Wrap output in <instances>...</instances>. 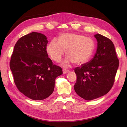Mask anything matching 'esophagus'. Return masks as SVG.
<instances>
[{
  "mask_svg": "<svg viewBox=\"0 0 127 127\" xmlns=\"http://www.w3.org/2000/svg\"><path fill=\"white\" fill-rule=\"evenodd\" d=\"M69 72V71L66 70V69H63V73L64 74H67V73H68Z\"/></svg>",
  "mask_w": 127,
  "mask_h": 127,
  "instance_id": "34e87169",
  "label": "esophagus"
}]
</instances>
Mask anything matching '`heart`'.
Segmentation results:
<instances>
[{"mask_svg":"<svg viewBox=\"0 0 127 127\" xmlns=\"http://www.w3.org/2000/svg\"><path fill=\"white\" fill-rule=\"evenodd\" d=\"M94 47V42L91 38L77 34L64 33L58 40L54 39L50 42L47 50L56 62L60 61L67 51L68 57L63 65L69 67L73 63L79 65L86 63L93 55Z\"/></svg>","mask_w":127,"mask_h":127,"instance_id":"heart-1","label":"heart"}]
</instances>
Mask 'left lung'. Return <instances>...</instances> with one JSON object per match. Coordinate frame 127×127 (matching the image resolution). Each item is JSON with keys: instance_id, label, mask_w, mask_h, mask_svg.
I'll list each match as a JSON object with an SVG mask.
<instances>
[{"instance_id": "obj_1", "label": "left lung", "mask_w": 127, "mask_h": 127, "mask_svg": "<svg viewBox=\"0 0 127 127\" xmlns=\"http://www.w3.org/2000/svg\"><path fill=\"white\" fill-rule=\"evenodd\" d=\"M95 54L89 62L75 68L77 76L74 85L80 97L90 101L105 95L112 87L119 67V59L112 41L99 34Z\"/></svg>"}]
</instances>
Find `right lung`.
Returning <instances> with one entry per match:
<instances>
[{"label":"right lung","instance_id":"obj_1","mask_svg":"<svg viewBox=\"0 0 127 127\" xmlns=\"http://www.w3.org/2000/svg\"><path fill=\"white\" fill-rule=\"evenodd\" d=\"M48 41L44 34L32 32L15 44L10 68L17 89L33 100L48 97L54 91L55 79L63 74L61 68L48 57Z\"/></svg>","mask_w":127,"mask_h":127}]
</instances>
